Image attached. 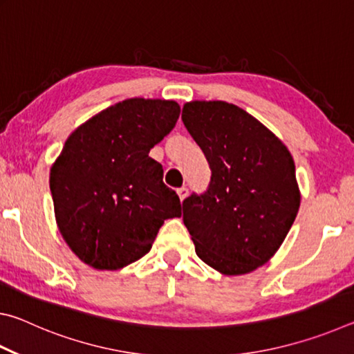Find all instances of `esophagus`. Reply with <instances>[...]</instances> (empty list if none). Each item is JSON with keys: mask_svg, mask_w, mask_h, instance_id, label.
<instances>
[{"mask_svg": "<svg viewBox=\"0 0 354 354\" xmlns=\"http://www.w3.org/2000/svg\"><path fill=\"white\" fill-rule=\"evenodd\" d=\"M176 194H178V196H179V200H184L185 196H187V194H189V190H187V187H181V189H178L176 190Z\"/></svg>", "mask_w": 354, "mask_h": 354, "instance_id": "esophagus-1", "label": "esophagus"}]
</instances>
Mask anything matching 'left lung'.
I'll list each match as a JSON object with an SVG mask.
<instances>
[{"label":"left lung","mask_w":354,"mask_h":354,"mask_svg":"<svg viewBox=\"0 0 354 354\" xmlns=\"http://www.w3.org/2000/svg\"><path fill=\"white\" fill-rule=\"evenodd\" d=\"M183 122L212 171L206 192L183 201L196 254L223 274L253 272L277 253L298 214L289 149L226 101H190Z\"/></svg>","instance_id":"obj_1"}]
</instances>
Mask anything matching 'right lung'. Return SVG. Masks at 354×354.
I'll return each instance as SVG.
<instances>
[{
	"label": "right lung",
	"mask_w": 354,
	"mask_h": 354,
	"mask_svg": "<svg viewBox=\"0 0 354 354\" xmlns=\"http://www.w3.org/2000/svg\"><path fill=\"white\" fill-rule=\"evenodd\" d=\"M175 101L129 98L87 120L51 167L56 221L71 251L98 270L145 256L164 220L181 215L149 149L175 128Z\"/></svg>",
	"instance_id": "add662e5"
}]
</instances>
